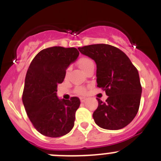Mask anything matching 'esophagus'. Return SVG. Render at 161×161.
Returning <instances> with one entry per match:
<instances>
[{"mask_svg":"<svg viewBox=\"0 0 161 161\" xmlns=\"http://www.w3.org/2000/svg\"><path fill=\"white\" fill-rule=\"evenodd\" d=\"M80 101L81 103H84L86 101V98L85 97H80Z\"/></svg>","mask_w":161,"mask_h":161,"instance_id":"1","label":"esophagus"}]
</instances>
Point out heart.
Instances as JSON below:
<instances>
[{
  "instance_id": "1",
  "label": "heart",
  "mask_w": 161,
  "mask_h": 161,
  "mask_svg": "<svg viewBox=\"0 0 161 161\" xmlns=\"http://www.w3.org/2000/svg\"><path fill=\"white\" fill-rule=\"evenodd\" d=\"M78 64H79L80 68L85 73L89 69H91V67H94V61L91 58H89V57H82L81 58H79ZM67 74H68V70H67ZM76 92L79 94H84L86 93V89L84 87H82V86H79V87H77V89H76Z\"/></svg>"
}]
</instances>
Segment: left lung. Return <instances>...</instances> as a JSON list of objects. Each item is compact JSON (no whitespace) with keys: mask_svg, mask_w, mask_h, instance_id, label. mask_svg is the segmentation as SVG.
I'll list each match as a JSON object with an SVG mask.
<instances>
[{"mask_svg":"<svg viewBox=\"0 0 161 161\" xmlns=\"http://www.w3.org/2000/svg\"><path fill=\"white\" fill-rule=\"evenodd\" d=\"M97 64V86L106 91V102L98 101L93 114L101 128L117 130L130 124L139 109L142 87L138 70L120 49L104 43L78 48Z\"/></svg>","mask_w":161,"mask_h":161,"instance_id":"1","label":"left lung"}]
</instances>
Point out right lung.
<instances>
[{
  "label": "right lung",
  "mask_w": 161,
  "mask_h": 161,
  "mask_svg": "<svg viewBox=\"0 0 161 161\" xmlns=\"http://www.w3.org/2000/svg\"><path fill=\"white\" fill-rule=\"evenodd\" d=\"M79 55L75 47H52L40 51L30 64L22 101L33 126L44 136L59 137L68 133L75 125L80 100L77 97L60 100L56 92L67 67Z\"/></svg>",
  "instance_id": "right-lung-1"
}]
</instances>
